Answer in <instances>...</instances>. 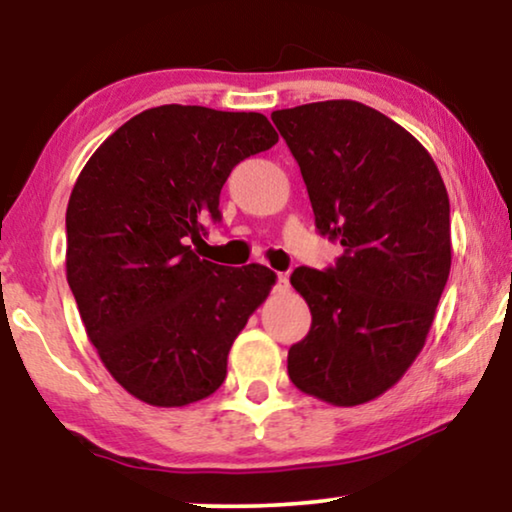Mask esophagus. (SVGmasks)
Here are the masks:
<instances>
[{"label": "esophagus", "instance_id": "1", "mask_svg": "<svg viewBox=\"0 0 512 512\" xmlns=\"http://www.w3.org/2000/svg\"><path fill=\"white\" fill-rule=\"evenodd\" d=\"M277 291H286L289 289V275H286V272H279L277 275V286H275Z\"/></svg>", "mask_w": 512, "mask_h": 512}]
</instances>
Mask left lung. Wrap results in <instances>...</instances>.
Segmentation results:
<instances>
[{
	"mask_svg": "<svg viewBox=\"0 0 512 512\" xmlns=\"http://www.w3.org/2000/svg\"><path fill=\"white\" fill-rule=\"evenodd\" d=\"M321 235L345 254L291 284L312 326L289 349V377L338 408L373 401L405 375L436 317L452 265L450 198L429 151L354 100L272 111Z\"/></svg>",
	"mask_w": 512,
	"mask_h": 512,
	"instance_id": "obj_1",
	"label": "left lung"
}]
</instances>
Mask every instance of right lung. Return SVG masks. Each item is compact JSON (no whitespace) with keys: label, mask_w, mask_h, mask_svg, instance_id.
I'll use <instances>...</instances> for the list:
<instances>
[{"label":"right lung","mask_w":512,"mask_h":512,"mask_svg":"<svg viewBox=\"0 0 512 512\" xmlns=\"http://www.w3.org/2000/svg\"><path fill=\"white\" fill-rule=\"evenodd\" d=\"M277 132L256 111L163 104L104 139L67 205V282L104 368L139 401L184 408L212 396L228 352L277 275L195 254L240 160Z\"/></svg>","instance_id":"1"}]
</instances>
